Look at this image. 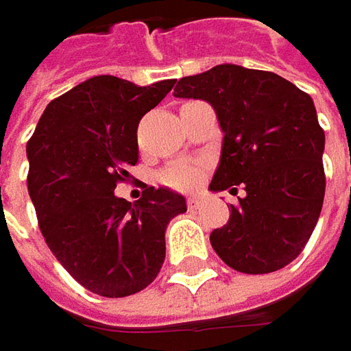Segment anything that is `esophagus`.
<instances>
[{"label":"esophagus","mask_w":351,"mask_h":351,"mask_svg":"<svg viewBox=\"0 0 351 351\" xmlns=\"http://www.w3.org/2000/svg\"><path fill=\"white\" fill-rule=\"evenodd\" d=\"M201 205V197L199 195H189L187 197V207L189 209H197Z\"/></svg>","instance_id":"obj_1"}]
</instances>
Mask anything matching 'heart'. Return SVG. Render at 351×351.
<instances>
[{
    "label": "heart",
    "instance_id": "heart-1",
    "mask_svg": "<svg viewBox=\"0 0 351 351\" xmlns=\"http://www.w3.org/2000/svg\"><path fill=\"white\" fill-rule=\"evenodd\" d=\"M199 178H201V169L195 164H178L162 176L164 183L176 189H191L197 185Z\"/></svg>",
    "mask_w": 351,
    "mask_h": 351
}]
</instances>
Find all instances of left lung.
<instances>
[{"label": "left lung", "instance_id": "1", "mask_svg": "<svg viewBox=\"0 0 351 351\" xmlns=\"http://www.w3.org/2000/svg\"><path fill=\"white\" fill-rule=\"evenodd\" d=\"M176 97L203 99L223 130L210 191L244 197L210 246L242 274H271L291 263L317 226L324 201V130L308 93L274 72L219 64L187 75Z\"/></svg>", "mask_w": 351, "mask_h": 351}]
</instances>
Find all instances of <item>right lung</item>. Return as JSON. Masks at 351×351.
<instances>
[{
  "mask_svg": "<svg viewBox=\"0 0 351 351\" xmlns=\"http://www.w3.org/2000/svg\"><path fill=\"white\" fill-rule=\"evenodd\" d=\"M173 84L89 77L48 103L27 142V185L48 248L101 297H128L154 281L169 221L187 210L185 197L168 187H146L136 203L115 195L138 162L141 119Z\"/></svg>",
  "mask_w": 351,
  "mask_h": 351,
  "instance_id": "right-lung-1",
  "label": "right lung"
}]
</instances>
